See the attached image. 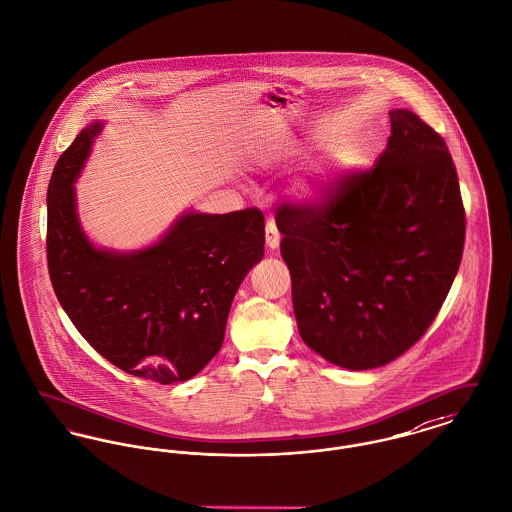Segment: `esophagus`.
<instances>
[{"mask_svg":"<svg viewBox=\"0 0 512 512\" xmlns=\"http://www.w3.org/2000/svg\"><path fill=\"white\" fill-rule=\"evenodd\" d=\"M279 240H281V235H279V231H277V225H275L273 219H270V221L266 223V244H268V248L275 250V248L279 246Z\"/></svg>","mask_w":512,"mask_h":512,"instance_id":"34e87169","label":"esophagus"}]
</instances>
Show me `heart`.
I'll return each mask as SVG.
<instances>
[{
	"instance_id": "obj_1",
	"label": "heart",
	"mask_w": 512,
	"mask_h": 512,
	"mask_svg": "<svg viewBox=\"0 0 512 512\" xmlns=\"http://www.w3.org/2000/svg\"><path fill=\"white\" fill-rule=\"evenodd\" d=\"M303 196L308 200H322L324 198V184L322 182H310V184H303L301 186Z\"/></svg>"
}]
</instances>
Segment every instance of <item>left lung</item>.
Here are the masks:
<instances>
[{
  "label": "left lung",
  "mask_w": 512,
  "mask_h": 512,
  "mask_svg": "<svg viewBox=\"0 0 512 512\" xmlns=\"http://www.w3.org/2000/svg\"><path fill=\"white\" fill-rule=\"evenodd\" d=\"M375 165L341 172L314 202L275 209L301 338L326 361L365 371L421 340L456 277L466 213L441 134L390 112Z\"/></svg>",
  "instance_id": "left-lung-1"
}]
</instances>
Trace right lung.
I'll return each mask as SVG.
<instances>
[{"mask_svg": "<svg viewBox=\"0 0 512 512\" xmlns=\"http://www.w3.org/2000/svg\"><path fill=\"white\" fill-rule=\"evenodd\" d=\"M101 124L58 159L48 184L46 258L60 305L79 334L128 375L172 384L217 355L240 281L264 256V215L186 213L163 240L136 254L97 250L85 239L73 180Z\"/></svg>", "mask_w": 512, "mask_h": 512, "instance_id": "right-lung-1", "label": "right lung"}]
</instances>
